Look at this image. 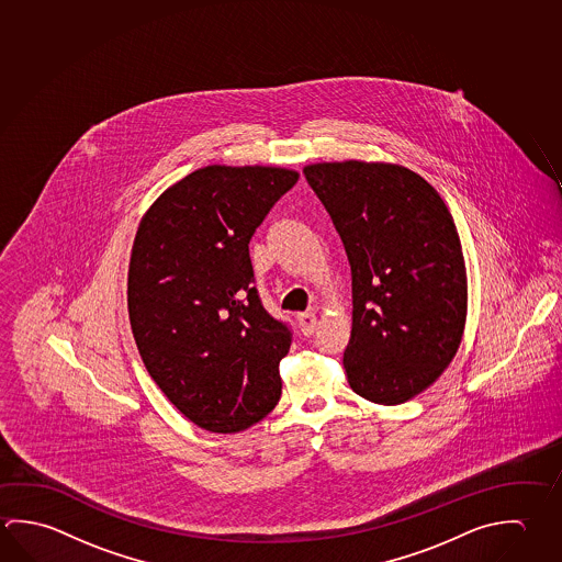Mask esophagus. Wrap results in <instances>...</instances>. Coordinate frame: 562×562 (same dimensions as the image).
Here are the masks:
<instances>
[{
  "mask_svg": "<svg viewBox=\"0 0 562 562\" xmlns=\"http://www.w3.org/2000/svg\"><path fill=\"white\" fill-rule=\"evenodd\" d=\"M297 325H300V331L304 335H312L317 327V317L314 312H304V314H297Z\"/></svg>",
  "mask_w": 562,
  "mask_h": 562,
  "instance_id": "34e87169",
  "label": "esophagus"
}]
</instances>
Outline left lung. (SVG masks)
<instances>
[{"label": "left lung", "instance_id": "obj_1", "mask_svg": "<svg viewBox=\"0 0 562 562\" xmlns=\"http://www.w3.org/2000/svg\"><path fill=\"white\" fill-rule=\"evenodd\" d=\"M304 176L351 267L347 381L371 403H406L462 344L468 278L452 215L438 191L403 166L349 159L305 166Z\"/></svg>", "mask_w": 562, "mask_h": 562}]
</instances>
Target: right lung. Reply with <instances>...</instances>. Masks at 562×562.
Returning <instances> with one entry per match:
<instances>
[{
    "instance_id": "1",
    "label": "right lung",
    "mask_w": 562,
    "mask_h": 562,
    "mask_svg": "<svg viewBox=\"0 0 562 562\" xmlns=\"http://www.w3.org/2000/svg\"><path fill=\"white\" fill-rule=\"evenodd\" d=\"M297 171L207 166L166 189L134 238L128 314L142 361L179 413L240 432L278 404L292 331L252 285L248 243Z\"/></svg>"
}]
</instances>
